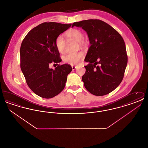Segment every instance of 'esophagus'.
Segmentation results:
<instances>
[{
	"instance_id": "1",
	"label": "esophagus",
	"mask_w": 148,
	"mask_h": 148,
	"mask_svg": "<svg viewBox=\"0 0 148 148\" xmlns=\"http://www.w3.org/2000/svg\"><path fill=\"white\" fill-rule=\"evenodd\" d=\"M71 68H72V69L73 70H75L76 68H77V66H71Z\"/></svg>"
}]
</instances>
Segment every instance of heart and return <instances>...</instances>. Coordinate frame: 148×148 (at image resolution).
Listing matches in <instances>:
<instances>
[{"label":"heart","mask_w":148,"mask_h":148,"mask_svg":"<svg viewBox=\"0 0 148 148\" xmlns=\"http://www.w3.org/2000/svg\"><path fill=\"white\" fill-rule=\"evenodd\" d=\"M65 36L68 40H74L77 42L78 44L82 47H85L86 42L83 39L84 35L83 33L77 29H71L65 33ZM56 49L60 53H64L65 49V42L63 37L60 35L56 38L55 42ZM84 57V53L79 51L75 53L68 54L63 57V60L65 63L71 65L77 64L81 62Z\"/></svg>","instance_id":"obj_1"}]
</instances>
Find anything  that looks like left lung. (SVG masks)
Returning <instances> with one entry per match:
<instances>
[{"mask_svg": "<svg viewBox=\"0 0 148 148\" xmlns=\"http://www.w3.org/2000/svg\"><path fill=\"white\" fill-rule=\"evenodd\" d=\"M88 35L90 47L85 61L86 71L82 77L85 88L96 96L106 95L121 82L127 57L124 41L119 33L106 22L89 19L73 24Z\"/></svg>", "mask_w": 148, "mask_h": 148, "instance_id": "8db88e82", "label": "left lung"}]
</instances>
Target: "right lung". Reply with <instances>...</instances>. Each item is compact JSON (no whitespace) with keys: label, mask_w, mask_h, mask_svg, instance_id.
Returning <instances> with one entry per match:
<instances>
[{"label":"right lung","mask_w":148,"mask_h":148,"mask_svg":"<svg viewBox=\"0 0 148 148\" xmlns=\"http://www.w3.org/2000/svg\"><path fill=\"white\" fill-rule=\"evenodd\" d=\"M71 24L43 23L32 29L21 42V68L30 89L43 98H52L63 90L71 65L58 63L62 60L55 45L56 38ZM58 65L54 70L50 63Z\"/></svg>","instance_id":"add662e5"}]
</instances>
